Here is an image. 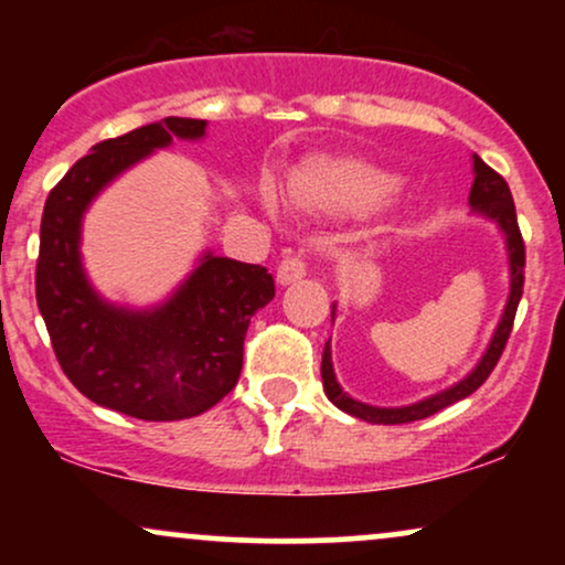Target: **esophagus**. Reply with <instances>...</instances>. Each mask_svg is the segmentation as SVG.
Segmentation results:
<instances>
[{"label":"esophagus","mask_w":565,"mask_h":565,"mask_svg":"<svg viewBox=\"0 0 565 565\" xmlns=\"http://www.w3.org/2000/svg\"><path fill=\"white\" fill-rule=\"evenodd\" d=\"M308 274V265L300 255H291V257H284L281 263H278V270H276V278L281 287H287V284H295L300 281V278Z\"/></svg>","instance_id":"1"}]
</instances>
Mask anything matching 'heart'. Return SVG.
<instances>
[{"label":"heart","mask_w":565,"mask_h":565,"mask_svg":"<svg viewBox=\"0 0 565 565\" xmlns=\"http://www.w3.org/2000/svg\"><path fill=\"white\" fill-rule=\"evenodd\" d=\"M398 188V178L361 161H316L291 191L302 201L327 210L364 212L385 201Z\"/></svg>","instance_id":"b5f03b06"}]
</instances>
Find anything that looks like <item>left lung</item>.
Instances as JSON below:
<instances>
[{
	"label": "left lung",
	"instance_id": "8db88e82",
	"mask_svg": "<svg viewBox=\"0 0 565 565\" xmlns=\"http://www.w3.org/2000/svg\"><path fill=\"white\" fill-rule=\"evenodd\" d=\"M472 172H476V180H472V188H470V206L476 212H481L483 217L494 220V223L499 225V231L504 233V244H508V260H510L508 305H504V313H502V319H499V327H497L494 337H491L489 348H486L483 359L478 361V366L472 369L468 377L459 380L457 385L446 387V391L430 395V398H425V401H417V404L385 408V406L361 404V401L350 398V395L342 391L340 382H337V377H334V369H332V348H329V342H327V348H323V359H321L323 391H327V398L332 401L337 408H342L345 414H353V417L364 419V423H372V425L414 423V419H425V417H430V414L440 412V408L468 398V395L476 393L478 387L489 380V374L494 372L499 355H502L504 345H508V337L512 332V321H515L518 302H521V295H523L526 246H523L521 228H518L512 193H510L508 183H504L502 174L491 170V167L486 164L481 157H472Z\"/></svg>",
	"mask_w": 565,
	"mask_h": 565
}]
</instances>
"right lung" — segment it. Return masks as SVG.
<instances>
[{
    "label": "right lung",
    "mask_w": 565,
    "mask_h": 565,
    "mask_svg": "<svg viewBox=\"0 0 565 565\" xmlns=\"http://www.w3.org/2000/svg\"><path fill=\"white\" fill-rule=\"evenodd\" d=\"M204 119H167L97 142L44 201L36 305L66 377L97 406L146 423L206 412L236 387L252 316L276 295L263 265L206 252L167 302L132 310L103 300L82 268V217L116 174L167 148L204 138Z\"/></svg>",
    "instance_id": "right-lung-1"
}]
</instances>
